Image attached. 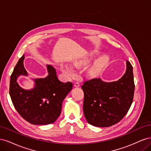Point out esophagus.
<instances>
[{
    "instance_id": "1",
    "label": "esophagus",
    "mask_w": 151,
    "mask_h": 151,
    "mask_svg": "<svg viewBox=\"0 0 151 151\" xmlns=\"http://www.w3.org/2000/svg\"><path fill=\"white\" fill-rule=\"evenodd\" d=\"M79 86H80L79 83H74V87H76V88H78V87H79Z\"/></svg>"
}]
</instances>
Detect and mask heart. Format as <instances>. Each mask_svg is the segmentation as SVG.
<instances>
[{
    "label": "heart",
    "mask_w": 151,
    "mask_h": 151,
    "mask_svg": "<svg viewBox=\"0 0 151 151\" xmlns=\"http://www.w3.org/2000/svg\"><path fill=\"white\" fill-rule=\"evenodd\" d=\"M98 53V51H94L91 52L89 55H85L79 58H77L73 61V65L76 67H79L88 64L95 55H96ZM108 62V56L106 55H102L98 57L93 64L89 67L88 73L91 76H96L107 65ZM62 70L67 77H70V78L74 77L76 74L75 68L71 65L68 64V63H66V64L63 65L62 67Z\"/></svg>",
    "instance_id": "1"
}]
</instances>
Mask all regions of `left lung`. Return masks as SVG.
I'll use <instances>...</instances> for the list:
<instances>
[{"label":"left lung","mask_w":151,"mask_h":151,"mask_svg":"<svg viewBox=\"0 0 151 151\" xmlns=\"http://www.w3.org/2000/svg\"><path fill=\"white\" fill-rule=\"evenodd\" d=\"M126 71L116 81L101 79L86 81L82 86L84 93L83 111L89 124L108 127L125 116L133 101L135 85L133 67L126 61Z\"/></svg>","instance_id":"1"}]
</instances>
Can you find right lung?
<instances>
[{
    "instance_id": "obj_1",
    "label": "right lung",
    "mask_w": 151,
    "mask_h": 151,
    "mask_svg": "<svg viewBox=\"0 0 151 151\" xmlns=\"http://www.w3.org/2000/svg\"><path fill=\"white\" fill-rule=\"evenodd\" d=\"M24 54L17 63L10 79L9 94L17 111L33 125H48L60 116L63 100L72 89L70 82L63 83L57 77L55 68L47 64L48 74L45 78L32 79L34 87L22 88L17 82L21 76H28L24 66Z\"/></svg>"
}]
</instances>
